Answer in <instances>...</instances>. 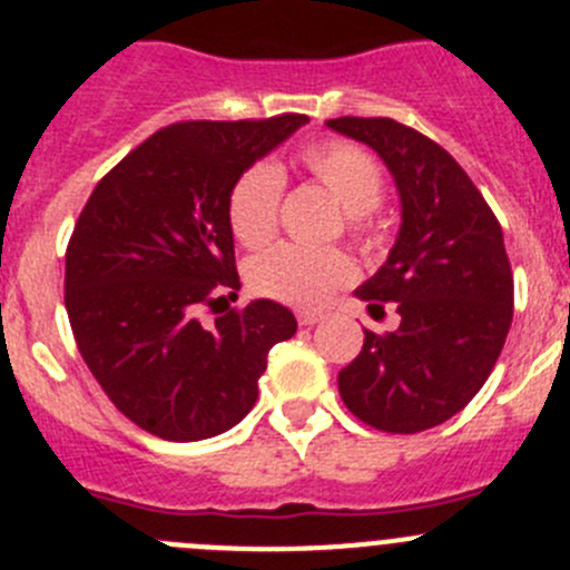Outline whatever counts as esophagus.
<instances>
[{"instance_id":"esophagus-1","label":"esophagus","mask_w":570,"mask_h":570,"mask_svg":"<svg viewBox=\"0 0 570 570\" xmlns=\"http://www.w3.org/2000/svg\"><path fill=\"white\" fill-rule=\"evenodd\" d=\"M296 321L302 326H313V324H318V321H321V313H298Z\"/></svg>"}]
</instances>
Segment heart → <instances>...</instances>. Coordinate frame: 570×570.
Masks as SVG:
<instances>
[{"mask_svg": "<svg viewBox=\"0 0 570 570\" xmlns=\"http://www.w3.org/2000/svg\"><path fill=\"white\" fill-rule=\"evenodd\" d=\"M298 166L324 185L346 210V233L354 244L374 246L376 224L371 213L385 196V171L371 151L352 140L324 138L304 144L296 155ZM283 174L272 163H255L235 179L227 196V222L235 240L249 249L263 246L277 233ZM354 279V263L337 249H307L279 244L257 255L246 268V283L257 296L291 304L321 307L335 291Z\"/></svg>", "mask_w": 570, "mask_h": 570, "instance_id": "1", "label": "heart"}]
</instances>
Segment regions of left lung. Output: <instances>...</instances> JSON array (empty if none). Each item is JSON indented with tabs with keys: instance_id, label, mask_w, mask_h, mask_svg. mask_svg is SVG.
Wrapping results in <instances>:
<instances>
[{
	"instance_id": "8db88e82",
	"label": "left lung",
	"mask_w": 570,
	"mask_h": 570,
	"mask_svg": "<svg viewBox=\"0 0 570 570\" xmlns=\"http://www.w3.org/2000/svg\"><path fill=\"white\" fill-rule=\"evenodd\" d=\"M335 132L368 144L402 196V229L385 266L357 298L399 330H365L357 357L337 374L348 413L393 435L452 419L493 371L512 324V268L499 218L458 160L393 118H330Z\"/></svg>"
}]
</instances>
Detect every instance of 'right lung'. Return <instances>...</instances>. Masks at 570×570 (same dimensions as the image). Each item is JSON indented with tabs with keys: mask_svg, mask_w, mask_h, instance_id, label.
I'll use <instances>...</instances> for the list:
<instances>
[{
	"mask_svg": "<svg viewBox=\"0 0 570 570\" xmlns=\"http://www.w3.org/2000/svg\"><path fill=\"white\" fill-rule=\"evenodd\" d=\"M307 116L179 121L157 129L96 183L66 249L77 348L118 413L174 443L233 430L257 402L274 343L296 332L257 298L199 321L240 287L227 196L240 171Z\"/></svg>",
	"mask_w": 570,
	"mask_h": 570,
	"instance_id": "add662e5",
	"label": "right lung"
}]
</instances>
